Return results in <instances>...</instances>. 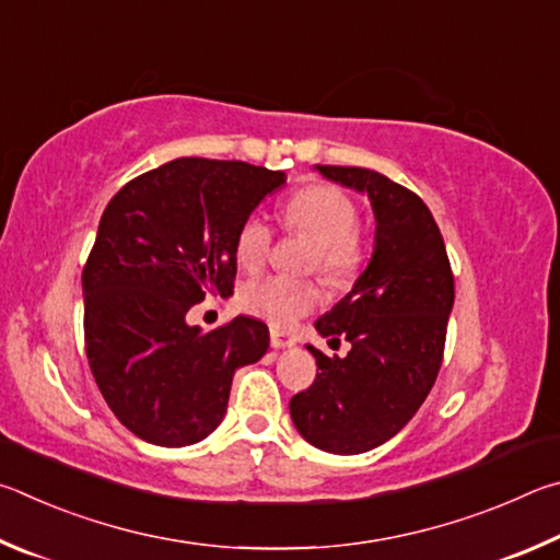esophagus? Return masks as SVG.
Instances as JSON below:
<instances>
[{
  "label": "esophagus",
  "mask_w": 560,
  "mask_h": 560,
  "mask_svg": "<svg viewBox=\"0 0 560 560\" xmlns=\"http://www.w3.org/2000/svg\"><path fill=\"white\" fill-rule=\"evenodd\" d=\"M298 339L288 335V331H280V329H270V347L272 349H290L295 347Z\"/></svg>",
  "instance_id": "1"
}]
</instances>
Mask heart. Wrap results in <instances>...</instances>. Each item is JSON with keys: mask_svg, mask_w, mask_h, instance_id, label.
Returning a JSON list of instances; mask_svg holds the SVG:
<instances>
[{"mask_svg": "<svg viewBox=\"0 0 560 560\" xmlns=\"http://www.w3.org/2000/svg\"><path fill=\"white\" fill-rule=\"evenodd\" d=\"M282 223L290 231L307 235L317 243L312 265L325 275L331 285H345L361 268L359 209L349 196L331 184H312L292 194L282 203ZM272 233L258 215H250L235 233V260L245 270H258L270 253ZM319 288L315 280L272 275L255 280L241 292V305L250 315L270 322L275 327H288L298 317L317 307Z\"/></svg>", "mask_w": 560, "mask_h": 560, "instance_id": "obj_1", "label": "heart"}]
</instances>
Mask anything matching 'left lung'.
<instances>
[{"label":"left lung","instance_id":"1","mask_svg":"<svg viewBox=\"0 0 560 560\" xmlns=\"http://www.w3.org/2000/svg\"><path fill=\"white\" fill-rule=\"evenodd\" d=\"M315 170L369 196L374 253L354 288L325 312L315 329L345 337L351 351L329 359L307 345L319 374L292 396L298 433L325 453L359 455L406 428L433 388L443 361L455 280L438 223L420 196L361 166Z\"/></svg>","mask_w":560,"mask_h":560}]
</instances>
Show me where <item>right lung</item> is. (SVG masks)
<instances>
[{
	"label": "right lung",
	"instance_id": "1",
	"mask_svg": "<svg viewBox=\"0 0 560 560\" xmlns=\"http://www.w3.org/2000/svg\"><path fill=\"white\" fill-rule=\"evenodd\" d=\"M285 172L179 156L113 196L83 270L85 354L105 404L137 438L186 447L229 408L235 369L270 347L260 319L203 331L186 315L233 295L235 233Z\"/></svg>",
	"mask_w": 560,
	"mask_h": 560
}]
</instances>
